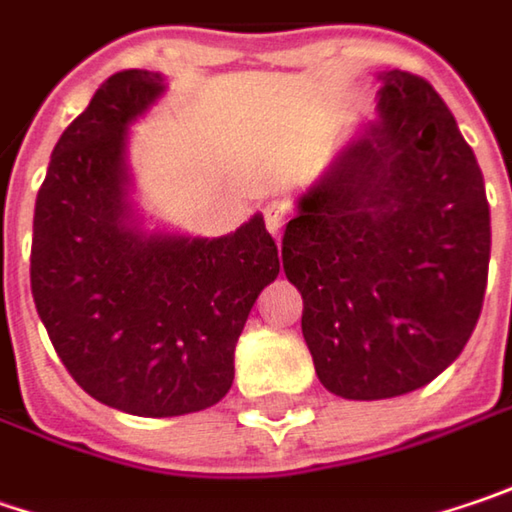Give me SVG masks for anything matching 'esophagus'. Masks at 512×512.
Masks as SVG:
<instances>
[{
    "label": "esophagus",
    "mask_w": 512,
    "mask_h": 512,
    "mask_svg": "<svg viewBox=\"0 0 512 512\" xmlns=\"http://www.w3.org/2000/svg\"><path fill=\"white\" fill-rule=\"evenodd\" d=\"M285 221H288V207H285V204L273 201V204L265 207V224H268V230L273 233V239H279V236H282Z\"/></svg>",
    "instance_id": "1"
}]
</instances>
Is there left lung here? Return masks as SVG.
<instances>
[{"instance_id":"8db88e82","label":"left lung","mask_w":512,"mask_h":512,"mask_svg":"<svg viewBox=\"0 0 512 512\" xmlns=\"http://www.w3.org/2000/svg\"><path fill=\"white\" fill-rule=\"evenodd\" d=\"M377 117L296 195L282 268L320 383L383 400L435 380L473 334L490 265L484 178L423 77L377 74Z\"/></svg>"}]
</instances>
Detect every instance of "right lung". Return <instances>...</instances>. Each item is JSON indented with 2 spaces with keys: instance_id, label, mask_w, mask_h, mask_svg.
<instances>
[{
  "instance_id": "add662e5",
  "label": "right lung",
  "mask_w": 512,
  "mask_h": 512,
  "mask_svg": "<svg viewBox=\"0 0 512 512\" xmlns=\"http://www.w3.org/2000/svg\"><path fill=\"white\" fill-rule=\"evenodd\" d=\"M167 91L126 68L54 146L34 207L31 294L68 374L94 400L175 418L233 386L247 314L279 276L265 218L201 239L149 230L135 204L129 126Z\"/></svg>"
}]
</instances>
